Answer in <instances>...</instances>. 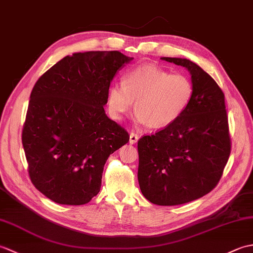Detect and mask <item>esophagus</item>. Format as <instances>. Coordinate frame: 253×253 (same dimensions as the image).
Masks as SVG:
<instances>
[{"mask_svg": "<svg viewBox=\"0 0 253 253\" xmlns=\"http://www.w3.org/2000/svg\"><path fill=\"white\" fill-rule=\"evenodd\" d=\"M138 139H139V136L137 135V133L130 132V135H129V143H130V144L136 143V142L138 141Z\"/></svg>", "mask_w": 253, "mask_h": 253, "instance_id": "34e87169", "label": "esophagus"}]
</instances>
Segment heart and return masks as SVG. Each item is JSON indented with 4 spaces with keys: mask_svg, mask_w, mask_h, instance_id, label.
<instances>
[{
    "mask_svg": "<svg viewBox=\"0 0 253 253\" xmlns=\"http://www.w3.org/2000/svg\"><path fill=\"white\" fill-rule=\"evenodd\" d=\"M193 84L184 74H170L153 64L133 67L123 83L107 90V109L111 116L122 121L135 102L138 125L164 128L184 114L193 98Z\"/></svg>",
    "mask_w": 253,
    "mask_h": 253,
    "instance_id": "heart-1",
    "label": "heart"
}]
</instances>
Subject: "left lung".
Wrapping results in <instances>:
<instances>
[{
  "label": "left lung",
  "mask_w": 253,
  "mask_h": 253,
  "mask_svg": "<svg viewBox=\"0 0 253 253\" xmlns=\"http://www.w3.org/2000/svg\"><path fill=\"white\" fill-rule=\"evenodd\" d=\"M190 73L193 98L178 120L138 141V181L144 198L178 206L216 186L230 154L225 96L218 84L187 58L161 57Z\"/></svg>",
  "instance_id": "obj_1"
}]
</instances>
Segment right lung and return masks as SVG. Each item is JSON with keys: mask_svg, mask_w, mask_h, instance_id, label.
Listing matches in <instances>:
<instances>
[{"mask_svg": "<svg viewBox=\"0 0 253 253\" xmlns=\"http://www.w3.org/2000/svg\"><path fill=\"white\" fill-rule=\"evenodd\" d=\"M132 60L118 51L74 53L38 79L21 140L32 184L50 200L88 203L107 158L129 141L103 106L113 78Z\"/></svg>", "mask_w": 253, "mask_h": 253, "instance_id": "obj_1", "label": "right lung"}]
</instances>
